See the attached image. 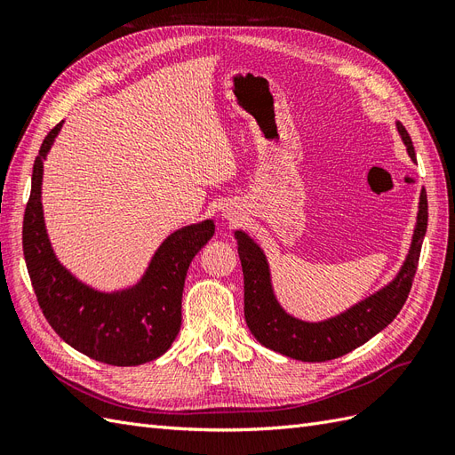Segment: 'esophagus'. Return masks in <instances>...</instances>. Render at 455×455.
<instances>
[{
    "instance_id": "34e87169",
    "label": "esophagus",
    "mask_w": 455,
    "mask_h": 455,
    "mask_svg": "<svg viewBox=\"0 0 455 455\" xmlns=\"http://www.w3.org/2000/svg\"><path fill=\"white\" fill-rule=\"evenodd\" d=\"M226 216H228V218H229V216H231V212H228V214H226Z\"/></svg>"
}]
</instances>
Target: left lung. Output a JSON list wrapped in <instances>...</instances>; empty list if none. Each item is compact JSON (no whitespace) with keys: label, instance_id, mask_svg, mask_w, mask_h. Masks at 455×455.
Instances as JSON below:
<instances>
[{"label":"left lung","instance_id":"1","mask_svg":"<svg viewBox=\"0 0 455 455\" xmlns=\"http://www.w3.org/2000/svg\"><path fill=\"white\" fill-rule=\"evenodd\" d=\"M396 131L416 163V151L406 129L396 123ZM427 194L421 189L418 220L404 264L391 283L330 319L309 323L286 313L275 296L266 252L243 229L235 231L237 251L244 277V319L252 336L267 349L304 363H324L356 349L391 324L403 309L418 269L419 252L427 231Z\"/></svg>","mask_w":455,"mask_h":455}]
</instances>
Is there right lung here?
<instances>
[{
	"label": "right lung",
	"mask_w": 455,
	"mask_h": 455,
	"mask_svg": "<svg viewBox=\"0 0 455 455\" xmlns=\"http://www.w3.org/2000/svg\"><path fill=\"white\" fill-rule=\"evenodd\" d=\"M62 123L51 129L39 148L22 222L24 259L39 307L68 346L94 361L112 366L156 361L180 332L188 267L212 239L214 222L203 220L171 233L132 286L104 292L79 281L54 254L41 204L44 161Z\"/></svg>",
	"instance_id": "right-lung-1"
}]
</instances>
